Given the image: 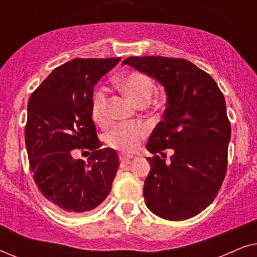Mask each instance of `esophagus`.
Returning <instances> with one entry per match:
<instances>
[{"mask_svg":"<svg viewBox=\"0 0 257 257\" xmlns=\"http://www.w3.org/2000/svg\"><path fill=\"white\" fill-rule=\"evenodd\" d=\"M133 157H127V156H124V154H121L120 157H119V159H120V163L121 165H128L130 163H131V160Z\"/></svg>","mask_w":257,"mask_h":257,"instance_id":"1","label":"esophagus"}]
</instances>
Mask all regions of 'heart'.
Instances as JSON below:
<instances>
[{"mask_svg": "<svg viewBox=\"0 0 257 257\" xmlns=\"http://www.w3.org/2000/svg\"><path fill=\"white\" fill-rule=\"evenodd\" d=\"M115 85L137 106L149 103L154 90L153 80L145 73L138 71L121 77ZM106 94L103 90H98L92 100V117L97 122H104L106 119ZM146 135V126L142 124H121L112 128L105 137V140L112 149L124 153H133L138 150Z\"/></svg>", "mask_w": 257, "mask_h": 257, "instance_id": "1", "label": "heart"}]
</instances>
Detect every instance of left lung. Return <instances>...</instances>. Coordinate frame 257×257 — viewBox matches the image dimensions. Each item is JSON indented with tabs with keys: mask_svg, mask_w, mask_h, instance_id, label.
<instances>
[{
	"mask_svg": "<svg viewBox=\"0 0 257 257\" xmlns=\"http://www.w3.org/2000/svg\"><path fill=\"white\" fill-rule=\"evenodd\" d=\"M165 87L164 120L146 149L151 171L144 184L147 208L165 220H187L207 208L227 170L230 122L221 90L208 73L186 59L147 56L122 62ZM174 150L166 163L157 156Z\"/></svg>",
	"mask_w": 257,
	"mask_h": 257,
	"instance_id": "obj_1",
	"label": "left lung"
}]
</instances>
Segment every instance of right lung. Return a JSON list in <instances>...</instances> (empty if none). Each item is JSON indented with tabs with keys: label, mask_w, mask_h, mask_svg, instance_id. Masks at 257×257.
Masks as SVG:
<instances>
[{
	"label": "right lung",
	"mask_w": 257,
	"mask_h": 257,
	"mask_svg": "<svg viewBox=\"0 0 257 257\" xmlns=\"http://www.w3.org/2000/svg\"><path fill=\"white\" fill-rule=\"evenodd\" d=\"M120 58H75L56 68L31 93L26 146L44 198L62 213H87L110 194L119 167L113 149H99L92 120L93 87ZM93 151L87 163L73 150Z\"/></svg>",
	"instance_id": "1"
}]
</instances>
